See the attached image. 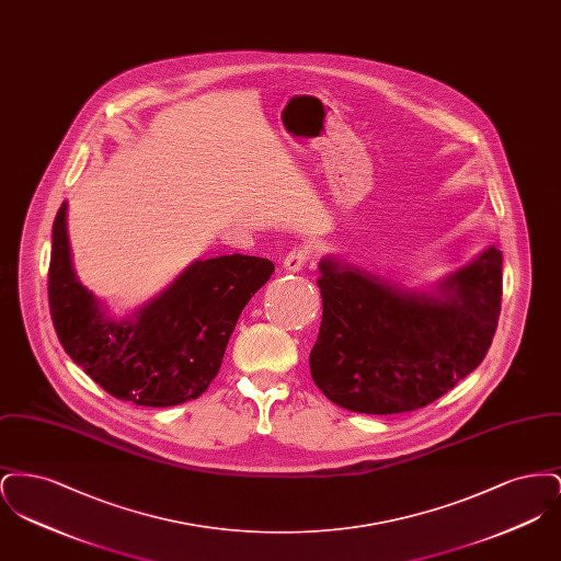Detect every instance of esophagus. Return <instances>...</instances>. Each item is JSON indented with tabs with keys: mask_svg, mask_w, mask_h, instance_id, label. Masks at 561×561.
<instances>
[{
	"mask_svg": "<svg viewBox=\"0 0 561 561\" xmlns=\"http://www.w3.org/2000/svg\"><path fill=\"white\" fill-rule=\"evenodd\" d=\"M307 259H309V250H307V248H294V250L288 252V256L284 259V268L296 273V271H300V268L305 267Z\"/></svg>",
	"mask_w": 561,
	"mask_h": 561,
	"instance_id": "esophagus-1",
	"label": "esophagus"
}]
</instances>
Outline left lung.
<instances>
[{"label": "left lung", "mask_w": 561, "mask_h": 561, "mask_svg": "<svg viewBox=\"0 0 561 561\" xmlns=\"http://www.w3.org/2000/svg\"><path fill=\"white\" fill-rule=\"evenodd\" d=\"M318 286L323 316L309 366L321 393L359 414L412 412L483 362L501 316L503 252L490 245L435 293L325 256Z\"/></svg>", "instance_id": "obj_1"}]
</instances>
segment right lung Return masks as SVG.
<instances>
[{
    "instance_id": "obj_1",
    "label": "right lung",
    "mask_w": 561,
    "mask_h": 561,
    "mask_svg": "<svg viewBox=\"0 0 561 561\" xmlns=\"http://www.w3.org/2000/svg\"><path fill=\"white\" fill-rule=\"evenodd\" d=\"M273 271L267 259L245 254L195 261L130 318L117 320L73 271L62 204L48 271L54 330L67 355L113 398L176 405L208 389L243 307Z\"/></svg>"
}]
</instances>
